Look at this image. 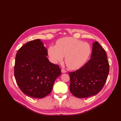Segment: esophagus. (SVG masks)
<instances>
[{"instance_id":"obj_1","label":"esophagus","mask_w":121,"mask_h":121,"mask_svg":"<svg viewBox=\"0 0 121 121\" xmlns=\"http://www.w3.org/2000/svg\"><path fill=\"white\" fill-rule=\"evenodd\" d=\"M61 72L63 73H66L67 72V71L65 70V69H61Z\"/></svg>"}]
</instances>
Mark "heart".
<instances>
[{
  "instance_id": "b5f03b06",
  "label": "heart",
  "mask_w": 121,
  "mask_h": 121,
  "mask_svg": "<svg viewBox=\"0 0 121 121\" xmlns=\"http://www.w3.org/2000/svg\"><path fill=\"white\" fill-rule=\"evenodd\" d=\"M48 53L53 63L61 61L65 57V61L71 69L82 67L88 59L91 53L88 44L72 37L60 39L56 46H51Z\"/></svg>"
}]
</instances>
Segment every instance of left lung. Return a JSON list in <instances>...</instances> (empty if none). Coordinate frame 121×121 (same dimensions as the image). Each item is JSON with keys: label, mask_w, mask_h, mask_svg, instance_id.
Returning a JSON list of instances; mask_svg holds the SVG:
<instances>
[{"label": "left lung", "mask_w": 121, "mask_h": 121, "mask_svg": "<svg viewBox=\"0 0 121 121\" xmlns=\"http://www.w3.org/2000/svg\"><path fill=\"white\" fill-rule=\"evenodd\" d=\"M90 60L83 67L69 72V90L78 98H86L101 90L109 73V64L105 50L97 41L92 44Z\"/></svg>", "instance_id": "left-lung-1"}]
</instances>
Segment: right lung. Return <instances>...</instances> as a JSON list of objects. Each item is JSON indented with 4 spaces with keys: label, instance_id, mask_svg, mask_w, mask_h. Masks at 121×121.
I'll use <instances>...</instances> for the list:
<instances>
[{
    "label": "right lung",
    "instance_id": "obj_1",
    "mask_svg": "<svg viewBox=\"0 0 121 121\" xmlns=\"http://www.w3.org/2000/svg\"><path fill=\"white\" fill-rule=\"evenodd\" d=\"M47 55V50L40 39L26 43L17 51L14 77L27 96L42 98L48 95L55 80L61 74L59 66L50 63Z\"/></svg>",
    "mask_w": 121,
    "mask_h": 121
}]
</instances>
